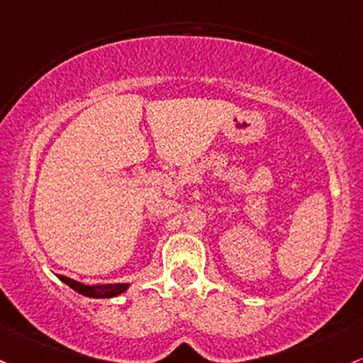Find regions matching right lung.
Here are the masks:
<instances>
[{
    "label": "right lung",
    "instance_id": "right-lung-1",
    "mask_svg": "<svg viewBox=\"0 0 363 363\" xmlns=\"http://www.w3.org/2000/svg\"><path fill=\"white\" fill-rule=\"evenodd\" d=\"M60 281L65 282L67 286H70L74 291L84 294V296L89 298H113L122 294L123 291H127L129 284L127 282H122V284H94V286H87L82 284V282L74 281V279L65 277V276H58Z\"/></svg>",
    "mask_w": 363,
    "mask_h": 363
}]
</instances>
